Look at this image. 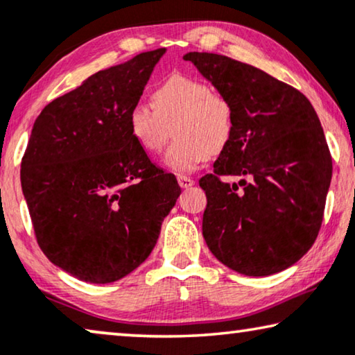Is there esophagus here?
I'll return each mask as SVG.
<instances>
[{"mask_svg": "<svg viewBox=\"0 0 355 355\" xmlns=\"http://www.w3.org/2000/svg\"><path fill=\"white\" fill-rule=\"evenodd\" d=\"M178 182L182 189H187V187L193 186V179L189 178V176H178Z\"/></svg>", "mask_w": 355, "mask_h": 355, "instance_id": "esophagus-1", "label": "esophagus"}]
</instances>
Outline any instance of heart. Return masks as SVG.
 Listing matches in <instances>:
<instances>
[{
	"mask_svg": "<svg viewBox=\"0 0 355 355\" xmlns=\"http://www.w3.org/2000/svg\"><path fill=\"white\" fill-rule=\"evenodd\" d=\"M153 107L132 105L128 114L131 136L147 153H158L171 144L163 158L176 173L197 169L209 155H218L229 146L235 132L232 101L211 86L187 75H171L152 94Z\"/></svg>",
	"mask_w": 355,
	"mask_h": 355,
	"instance_id": "heart-1",
	"label": "heart"
}]
</instances>
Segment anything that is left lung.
<instances>
[{
  "instance_id": "left-lung-1",
  "label": "left lung",
  "mask_w": 355,
  "mask_h": 355,
  "mask_svg": "<svg viewBox=\"0 0 355 355\" xmlns=\"http://www.w3.org/2000/svg\"><path fill=\"white\" fill-rule=\"evenodd\" d=\"M190 60L232 101L235 132L200 179L207 193L203 237L224 266L250 277L286 269L320 230L331 155L309 99L253 65L213 53ZM223 175H240L229 184Z\"/></svg>"
}]
</instances>
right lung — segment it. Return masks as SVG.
Here are the masks:
<instances>
[{"label":"right lung","mask_w":355,"mask_h":355,"mask_svg":"<svg viewBox=\"0 0 355 355\" xmlns=\"http://www.w3.org/2000/svg\"><path fill=\"white\" fill-rule=\"evenodd\" d=\"M165 51L97 71L35 120L20 163L35 237L51 263L80 280L110 284L141 266L181 193L128 126Z\"/></svg>","instance_id":"1"}]
</instances>
